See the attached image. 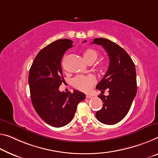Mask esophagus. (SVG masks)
I'll list each match as a JSON object with an SVG mask.
<instances>
[{"label": "esophagus", "instance_id": "esophagus-1", "mask_svg": "<svg viewBox=\"0 0 158 158\" xmlns=\"http://www.w3.org/2000/svg\"><path fill=\"white\" fill-rule=\"evenodd\" d=\"M86 98H87V99H90V98H93V97H92L91 95H89V94H87V95H86Z\"/></svg>", "mask_w": 158, "mask_h": 158}]
</instances>
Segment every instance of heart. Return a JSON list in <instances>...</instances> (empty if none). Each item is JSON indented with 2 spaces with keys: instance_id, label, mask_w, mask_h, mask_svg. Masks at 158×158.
I'll list each match as a JSON object with an SVG mask.
<instances>
[{
  "instance_id": "b5f03b06",
  "label": "heart",
  "mask_w": 158,
  "mask_h": 158,
  "mask_svg": "<svg viewBox=\"0 0 158 158\" xmlns=\"http://www.w3.org/2000/svg\"><path fill=\"white\" fill-rule=\"evenodd\" d=\"M84 59L87 62L94 61L98 56V53L94 48H88L83 52ZM106 63L102 61L99 63V66L101 69L106 67ZM96 82V78L93 75H87V76H77L73 78L72 81L73 85L76 89L83 92H88L91 89L93 84Z\"/></svg>"
}]
</instances>
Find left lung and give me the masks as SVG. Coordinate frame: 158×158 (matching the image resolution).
<instances>
[{
  "label": "left lung",
  "instance_id": "left-lung-1",
  "mask_svg": "<svg viewBox=\"0 0 158 158\" xmlns=\"http://www.w3.org/2000/svg\"><path fill=\"white\" fill-rule=\"evenodd\" d=\"M91 43L103 47L110 58L107 71L96 87L102 93L107 89L109 95L98 96L103 106L96 112V117L104 124H114L127 116L136 95L134 63L123 48L107 39L95 38Z\"/></svg>",
  "mask_w": 158,
  "mask_h": 158
}]
</instances>
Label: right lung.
<instances>
[{
    "label": "right lung",
    "mask_w": 158,
    "mask_h": 158,
    "mask_svg": "<svg viewBox=\"0 0 158 158\" xmlns=\"http://www.w3.org/2000/svg\"><path fill=\"white\" fill-rule=\"evenodd\" d=\"M73 42L61 39L51 43L40 52L29 73L31 100L36 112L54 127H62L71 122L77 105L84 100L85 94L77 90L64 93L59 87L64 81L61 59Z\"/></svg>",
    "instance_id": "obj_1"
}]
</instances>
